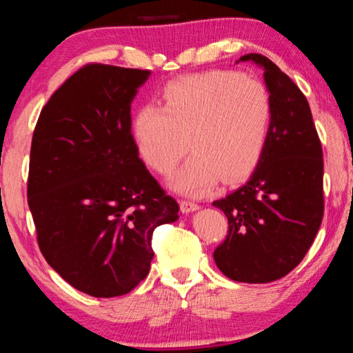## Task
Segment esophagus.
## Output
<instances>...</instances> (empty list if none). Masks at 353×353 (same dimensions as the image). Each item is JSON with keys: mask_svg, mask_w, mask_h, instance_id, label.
Masks as SVG:
<instances>
[{"mask_svg": "<svg viewBox=\"0 0 353 353\" xmlns=\"http://www.w3.org/2000/svg\"><path fill=\"white\" fill-rule=\"evenodd\" d=\"M180 210L183 212V214H191V212L199 210V205L194 204V202H190V201H181Z\"/></svg>", "mask_w": 353, "mask_h": 353, "instance_id": "34e87169", "label": "esophagus"}]
</instances>
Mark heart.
I'll return each instance as SVG.
<instances>
[{"instance_id": "b5f03b06", "label": "heart", "mask_w": 353, "mask_h": 353, "mask_svg": "<svg viewBox=\"0 0 353 353\" xmlns=\"http://www.w3.org/2000/svg\"><path fill=\"white\" fill-rule=\"evenodd\" d=\"M161 105L146 104L132 119V138L154 172L168 175L192 154L170 186L188 196L207 194L250 175L262 161L273 122V101L263 83L228 70L172 80ZM188 143H185V138Z\"/></svg>"}]
</instances>
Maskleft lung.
Listing matches in <instances>:
<instances>
[{"instance_id":"1","label":"left lung","mask_w":353,"mask_h":353,"mask_svg":"<svg viewBox=\"0 0 353 353\" xmlns=\"http://www.w3.org/2000/svg\"><path fill=\"white\" fill-rule=\"evenodd\" d=\"M263 69L273 122L262 161L245 185L214 202L228 236L214 252L220 272L239 283H270L301 263L323 219V151L310 105L297 85L262 54L236 61Z\"/></svg>"}]
</instances>
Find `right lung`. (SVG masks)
I'll return each instance as SVG.
<instances>
[{
    "mask_svg": "<svg viewBox=\"0 0 353 353\" xmlns=\"http://www.w3.org/2000/svg\"><path fill=\"white\" fill-rule=\"evenodd\" d=\"M151 70L88 64L51 96L32 138L28 207L46 262L70 286L117 297L148 276L152 231L178 220L138 156L130 109Z\"/></svg>",
    "mask_w": 353,
    "mask_h": 353,
    "instance_id": "obj_1",
    "label": "right lung"
}]
</instances>
